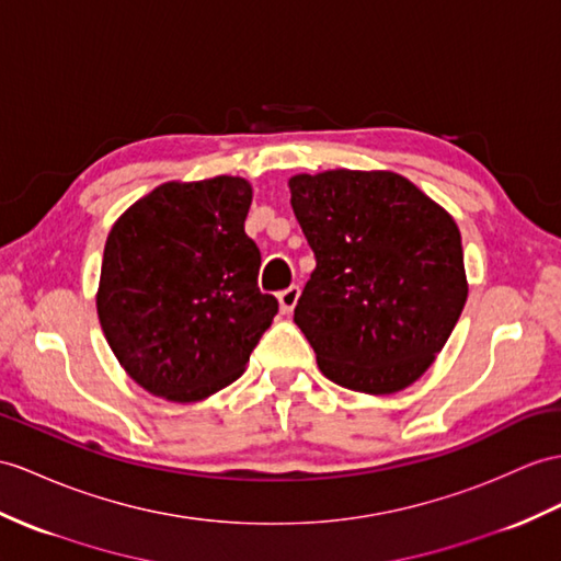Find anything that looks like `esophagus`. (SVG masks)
Segmentation results:
<instances>
[{
	"label": "esophagus",
	"mask_w": 561,
	"mask_h": 561,
	"mask_svg": "<svg viewBox=\"0 0 561 561\" xmlns=\"http://www.w3.org/2000/svg\"><path fill=\"white\" fill-rule=\"evenodd\" d=\"M297 299H299V288H288V290H283L280 295H278V305H280V311L283 313H290L293 309H295V305H297Z\"/></svg>",
	"instance_id": "34e87169"
}]
</instances>
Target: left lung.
<instances>
[{"label":"left lung","instance_id":"8db88e82","mask_svg":"<svg viewBox=\"0 0 561 561\" xmlns=\"http://www.w3.org/2000/svg\"><path fill=\"white\" fill-rule=\"evenodd\" d=\"M288 185L317 256L295 323L321 374L368 394L412 386L469 295L455 218L392 171L299 173Z\"/></svg>","mask_w":561,"mask_h":561}]
</instances>
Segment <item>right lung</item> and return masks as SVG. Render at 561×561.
Wrapping results in <instances>:
<instances>
[{
  "label": "right lung",
  "mask_w": 561,
  "mask_h": 561,
  "mask_svg": "<svg viewBox=\"0 0 561 561\" xmlns=\"http://www.w3.org/2000/svg\"><path fill=\"white\" fill-rule=\"evenodd\" d=\"M250 204L244 178L171 181L108 230L98 317L118 364L157 398L197 402L233 383L278 313L256 285Z\"/></svg>",
  "instance_id": "obj_1"
}]
</instances>
